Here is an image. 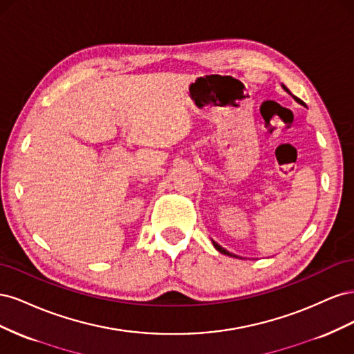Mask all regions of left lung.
Returning a JSON list of instances; mask_svg holds the SVG:
<instances>
[{
  "label": "left lung",
  "instance_id": "8db88e82",
  "mask_svg": "<svg viewBox=\"0 0 354 354\" xmlns=\"http://www.w3.org/2000/svg\"><path fill=\"white\" fill-rule=\"evenodd\" d=\"M283 88H285V90H286V91L289 93V90H288L286 87H283ZM289 94H291V93H289ZM294 99H295V102H297V103H299V104H304V102H303L301 99H298V97H295V95H294ZM212 243H214V246H216V248H217V250H218L220 252H223V254H226V255H232V257H233V254H232V252H229L227 250H224V248H223V246H220V245H218L217 242H214V241H212ZM234 257H236V255H234Z\"/></svg>",
  "mask_w": 354,
  "mask_h": 354
}]
</instances>
